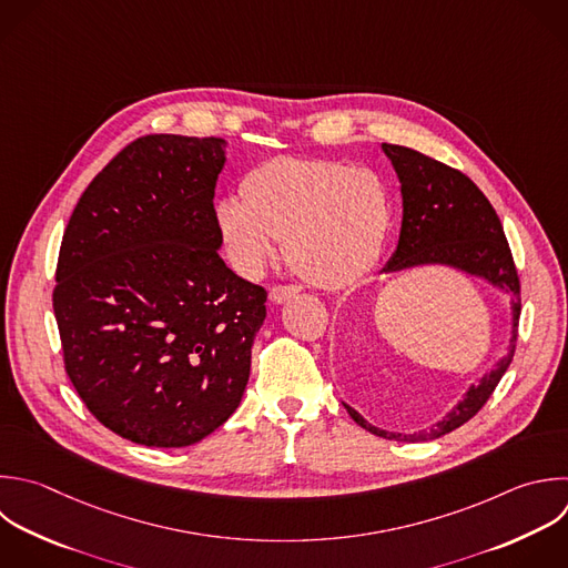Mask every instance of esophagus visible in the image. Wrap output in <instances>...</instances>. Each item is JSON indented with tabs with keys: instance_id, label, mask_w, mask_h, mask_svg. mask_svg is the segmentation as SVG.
<instances>
[{
	"instance_id": "obj_1",
	"label": "esophagus",
	"mask_w": 568,
	"mask_h": 568,
	"mask_svg": "<svg viewBox=\"0 0 568 568\" xmlns=\"http://www.w3.org/2000/svg\"><path fill=\"white\" fill-rule=\"evenodd\" d=\"M297 293H300L297 286H273L268 297H271L273 304H284V302H288L291 297H295Z\"/></svg>"
}]
</instances>
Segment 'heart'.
I'll list each match as a JSON object with an SVG mask.
<instances>
[{
  "label": "heart",
  "instance_id": "heart-1",
  "mask_svg": "<svg viewBox=\"0 0 568 568\" xmlns=\"http://www.w3.org/2000/svg\"><path fill=\"white\" fill-rule=\"evenodd\" d=\"M240 197L215 206L226 260L257 277L280 237L288 262L322 288L359 282L377 264L388 229L386 184L368 169L335 160L273 158L244 173Z\"/></svg>",
  "mask_w": 568,
  "mask_h": 568
}]
</instances>
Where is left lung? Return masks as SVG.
<instances>
[{
	"mask_svg": "<svg viewBox=\"0 0 568 568\" xmlns=\"http://www.w3.org/2000/svg\"><path fill=\"white\" fill-rule=\"evenodd\" d=\"M390 160L402 191V229L395 253L382 273H402L419 266H446L468 277L484 280L488 286L508 295L510 337L506 353L470 384L464 397L428 430L393 433L368 424L355 408L344 404L348 415L368 433L395 442L437 439L468 422L493 395L501 375L510 366L517 322H519V280L501 222L484 193L459 171L397 144H382Z\"/></svg>",
	"mask_w": 568,
	"mask_h": 568,
	"instance_id": "obj_1",
	"label": "left lung"
}]
</instances>
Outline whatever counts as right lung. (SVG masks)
I'll return each instance as SVG.
<instances>
[{
    "label": "right lung",
    "mask_w": 568,
    "mask_h": 568,
    "mask_svg": "<svg viewBox=\"0 0 568 568\" xmlns=\"http://www.w3.org/2000/svg\"><path fill=\"white\" fill-rule=\"evenodd\" d=\"M222 138L146 135L89 184L64 231L53 308L87 408L144 446L182 448L240 406L266 291L220 257Z\"/></svg>",
    "instance_id": "add662e5"
}]
</instances>
